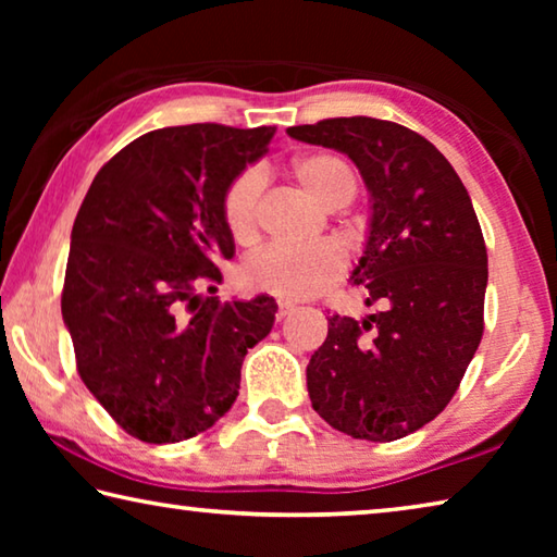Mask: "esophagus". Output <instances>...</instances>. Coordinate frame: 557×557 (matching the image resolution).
<instances>
[{
  "label": "esophagus",
  "instance_id": "1",
  "mask_svg": "<svg viewBox=\"0 0 557 557\" xmlns=\"http://www.w3.org/2000/svg\"><path fill=\"white\" fill-rule=\"evenodd\" d=\"M295 312V305H289V301H280L277 305V319H285Z\"/></svg>",
  "mask_w": 557,
  "mask_h": 557
}]
</instances>
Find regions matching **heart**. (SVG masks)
I'll return each mask as SVG.
<instances>
[{
	"mask_svg": "<svg viewBox=\"0 0 557 557\" xmlns=\"http://www.w3.org/2000/svg\"><path fill=\"white\" fill-rule=\"evenodd\" d=\"M292 174L329 211L342 209L356 194L354 169L336 154L314 152L299 157L292 164ZM262 186L265 178L260 169H245L225 188L221 203L223 223L238 245H250L258 238ZM342 272L344 256L329 243L307 245V248L270 245L240 268V282L250 292H268L280 299H307L342 277Z\"/></svg>",
	"mask_w": 557,
	"mask_h": 557,
	"instance_id": "b5f03b06",
	"label": "heart"
}]
</instances>
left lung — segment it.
Segmentation results:
<instances>
[{
	"label": "left lung",
	"instance_id": "8db88e82",
	"mask_svg": "<svg viewBox=\"0 0 557 557\" xmlns=\"http://www.w3.org/2000/svg\"><path fill=\"white\" fill-rule=\"evenodd\" d=\"M287 135L346 154L369 188L348 280L379 312L329 317L307 366L312 408L356 440H400L447 408L482 342L488 270L474 206L445 154L395 122L334 117Z\"/></svg>",
	"mask_w": 557,
	"mask_h": 557
}]
</instances>
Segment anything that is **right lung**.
Wrapping results in <instances>:
<instances>
[{"mask_svg":"<svg viewBox=\"0 0 557 557\" xmlns=\"http://www.w3.org/2000/svg\"><path fill=\"white\" fill-rule=\"evenodd\" d=\"M272 135L213 122L147 132L100 169L75 215L61 297L75 363L112 420L149 445L215 425L238 398L245 354L275 324L268 295H196L235 256L225 188Z\"/></svg>","mask_w":557,"mask_h":557,"instance_id":"add662e5","label":"right lung"}]
</instances>
